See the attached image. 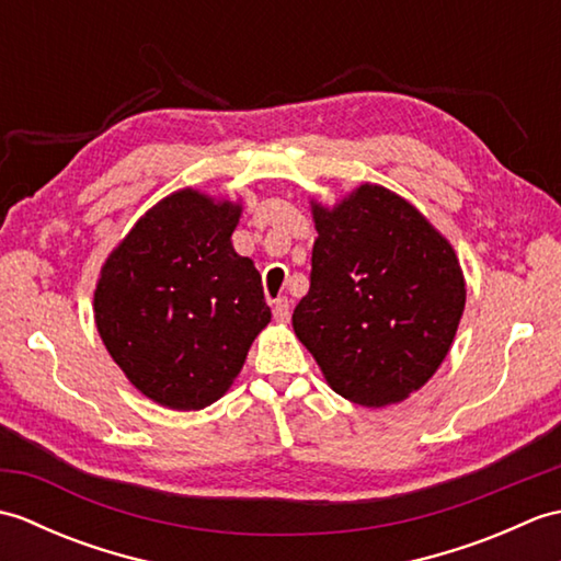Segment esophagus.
Masks as SVG:
<instances>
[{"label": "esophagus", "instance_id": "1", "mask_svg": "<svg viewBox=\"0 0 561 561\" xmlns=\"http://www.w3.org/2000/svg\"><path fill=\"white\" fill-rule=\"evenodd\" d=\"M272 316H274V320H277V323H289V318H291V311H289V299H277L274 301V306H272Z\"/></svg>", "mask_w": 561, "mask_h": 561}]
</instances>
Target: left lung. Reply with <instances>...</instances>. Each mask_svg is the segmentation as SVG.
<instances>
[{
    "label": "left lung",
    "instance_id": "1",
    "mask_svg": "<svg viewBox=\"0 0 561 561\" xmlns=\"http://www.w3.org/2000/svg\"><path fill=\"white\" fill-rule=\"evenodd\" d=\"M311 289L294 332L330 388L383 408L420 390L446 359L465 308L450 243L410 202L362 185L337 205H313Z\"/></svg>",
    "mask_w": 561,
    "mask_h": 561
}]
</instances>
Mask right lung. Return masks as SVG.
Returning <instances> with one entry per match:
<instances>
[{
  "instance_id": "add662e5",
  "label": "right lung",
  "mask_w": 561,
  "mask_h": 561,
  "mask_svg": "<svg viewBox=\"0 0 561 561\" xmlns=\"http://www.w3.org/2000/svg\"><path fill=\"white\" fill-rule=\"evenodd\" d=\"M238 217L231 202L181 190L149 209L101 270L93 311L105 350L163 408L219 400L270 323L260 272L231 245Z\"/></svg>"
}]
</instances>
